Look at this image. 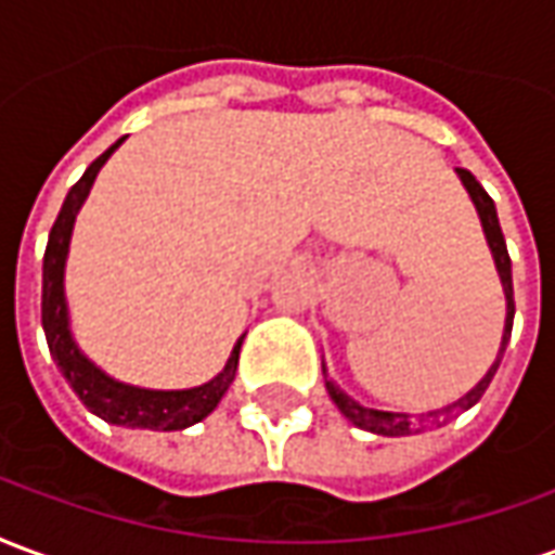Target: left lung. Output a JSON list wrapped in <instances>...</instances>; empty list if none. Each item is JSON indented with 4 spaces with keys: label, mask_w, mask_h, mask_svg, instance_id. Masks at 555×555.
Returning a JSON list of instances; mask_svg holds the SVG:
<instances>
[{
    "label": "left lung",
    "mask_w": 555,
    "mask_h": 555,
    "mask_svg": "<svg viewBox=\"0 0 555 555\" xmlns=\"http://www.w3.org/2000/svg\"><path fill=\"white\" fill-rule=\"evenodd\" d=\"M461 175V181H464L466 193L473 198V205H476L478 217H481V229H485V237H488V246L490 253H493V261H496V270H500V279H502V291H505V302H508V314H505V333H502V348L496 353V362L490 365L488 374L478 380L476 389H469L464 398H457L454 404L442 410H434L428 416H408V413H386V410H369L357 404L353 398L345 396L341 389H338L330 377H326V392L330 398L336 401V408L345 413V416L353 422V425H360L362 430H372V434H384V437H408V434H418V430H425L428 425L434 428H440L446 425L449 418H452L454 410H469L476 404L478 398L485 396V389L490 386L493 380V374L500 369L502 362V353H505V345H508V338H512V324H514V288H512V258H508V246H505V237H502V229H500V217H496V207H493V198L485 193V186L476 181V175L466 169H457ZM326 374V369H324ZM428 417L429 422L425 423L424 418Z\"/></svg>",
    "instance_id": "left-lung-1"
}]
</instances>
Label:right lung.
Instances as JSON below:
<instances>
[{
    "label": "right lung",
    "instance_id": "add662e5",
    "mask_svg": "<svg viewBox=\"0 0 555 555\" xmlns=\"http://www.w3.org/2000/svg\"><path fill=\"white\" fill-rule=\"evenodd\" d=\"M121 145V139L115 142L109 151H103L101 157L91 163L86 175L79 178L70 193H67L65 205L55 217L53 229H50V241H47V253H43V294H41V321L43 333H47V345L59 369L67 377V384L74 386L79 401L94 413V416L106 418L113 425H127V428H151V430H181L193 422H202L207 413H214L219 398L229 392L231 380L237 374V360H241V341L231 350L225 369L207 380L205 386L195 389H178V392H154V389H137V386H125L106 377V374L91 365L70 338L67 330V306H65V258L67 243H70V231H74V219H77L79 205L86 202L91 183L98 178L101 166L109 159L115 147Z\"/></svg>",
    "mask_w": 555,
    "mask_h": 555
}]
</instances>
